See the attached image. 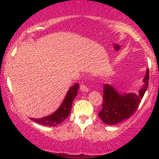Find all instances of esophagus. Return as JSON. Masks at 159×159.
<instances>
[{"label":"esophagus","mask_w":159,"mask_h":159,"mask_svg":"<svg viewBox=\"0 0 159 159\" xmlns=\"http://www.w3.org/2000/svg\"><path fill=\"white\" fill-rule=\"evenodd\" d=\"M80 90H81V92H88L90 91L89 88H88L87 86H85L84 84H81Z\"/></svg>","instance_id":"esophagus-1"}]
</instances>
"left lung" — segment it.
Listing matches in <instances>:
<instances>
[{"label": "left lung", "mask_w": 159, "mask_h": 159, "mask_svg": "<svg viewBox=\"0 0 159 159\" xmlns=\"http://www.w3.org/2000/svg\"><path fill=\"white\" fill-rule=\"evenodd\" d=\"M139 93H121L109 84L103 85V101L99 116L107 125H115L134 115L148 87L149 69Z\"/></svg>", "instance_id": "left-lung-1"}]
</instances>
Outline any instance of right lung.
I'll use <instances>...</instances> for the list:
<instances>
[{"label": "right lung", "instance_id": "right-lung-1", "mask_svg": "<svg viewBox=\"0 0 159 159\" xmlns=\"http://www.w3.org/2000/svg\"><path fill=\"white\" fill-rule=\"evenodd\" d=\"M80 88L79 84H75L71 87L64 98V101L60 104L59 108L55 112L51 114L50 116L46 117L40 118V119H33L31 118L36 123H39L43 126H48V127H55L57 125L60 124L64 122L67 116H69L70 111L71 110V105L75 97L78 94V89Z\"/></svg>", "mask_w": 159, "mask_h": 159}]
</instances>
